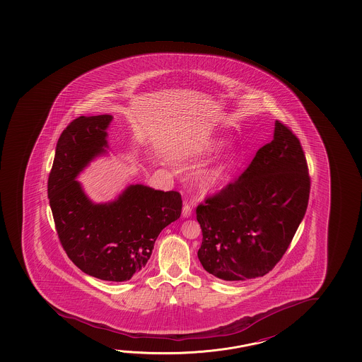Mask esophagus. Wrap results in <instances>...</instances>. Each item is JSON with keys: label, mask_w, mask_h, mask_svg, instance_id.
Returning a JSON list of instances; mask_svg holds the SVG:
<instances>
[{"label": "esophagus", "mask_w": 362, "mask_h": 362, "mask_svg": "<svg viewBox=\"0 0 362 362\" xmlns=\"http://www.w3.org/2000/svg\"><path fill=\"white\" fill-rule=\"evenodd\" d=\"M182 214H183V217L185 218H188L192 216V206H190L189 203H184L183 211H182Z\"/></svg>", "instance_id": "esophagus-1"}]
</instances>
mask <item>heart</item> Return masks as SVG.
<instances>
[{"mask_svg": "<svg viewBox=\"0 0 362 362\" xmlns=\"http://www.w3.org/2000/svg\"><path fill=\"white\" fill-rule=\"evenodd\" d=\"M223 146V141H214L211 148L216 151ZM236 155L235 153H226L218 159L212 161L211 164L204 166L198 174L199 183L204 189H214L219 185L225 183L228 174L231 173L232 168L235 165Z\"/></svg>", "mask_w": 362, "mask_h": 362, "instance_id": "b5f03b06", "label": "heart"}]
</instances>
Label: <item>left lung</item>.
I'll use <instances>...</instances> for the list:
<instances>
[{
	"label": "left lung",
	"mask_w": 362,
	"mask_h": 362,
	"mask_svg": "<svg viewBox=\"0 0 362 362\" xmlns=\"http://www.w3.org/2000/svg\"><path fill=\"white\" fill-rule=\"evenodd\" d=\"M307 159L293 131L275 122L272 143L246 170L197 207L198 259L227 281L264 276L289 247L308 207Z\"/></svg>",
	"instance_id": "8db88e82"
}]
</instances>
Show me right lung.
Wrapping results in <instances>:
<instances>
[{"label": "right lung", "mask_w": 362, "mask_h": 362, "mask_svg": "<svg viewBox=\"0 0 362 362\" xmlns=\"http://www.w3.org/2000/svg\"><path fill=\"white\" fill-rule=\"evenodd\" d=\"M111 115L81 116L62 132L49 174L48 197L60 243L76 267L107 281H126L148 262L161 230L180 217L182 196L143 184L111 203L89 201L76 180L106 153Z\"/></svg>", "instance_id": "1"}]
</instances>
